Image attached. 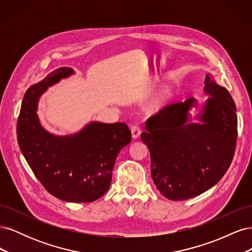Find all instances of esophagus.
Segmentation results:
<instances>
[{
  "mask_svg": "<svg viewBox=\"0 0 252 252\" xmlns=\"http://www.w3.org/2000/svg\"><path fill=\"white\" fill-rule=\"evenodd\" d=\"M131 134H132V138L133 139H138L139 136L141 135V128L139 126H132L131 127Z\"/></svg>",
  "mask_w": 252,
  "mask_h": 252,
  "instance_id": "34e87169",
  "label": "esophagus"
}]
</instances>
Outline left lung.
Listing matches in <instances>:
<instances>
[{"mask_svg": "<svg viewBox=\"0 0 252 252\" xmlns=\"http://www.w3.org/2000/svg\"><path fill=\"white\" fill-rule=\"evenodd\" d=\"M204 93L209 97L191 122L194 97L166 106L146 121L141 134L151 158V178L162 195L183 201L215 186L229 168L238 138L232 96L210 74Z\"/></svg>", "mask_w": 252, "mask_h": 252, "instance_id": "obj_1", "label": "left lung"}]
</instances>
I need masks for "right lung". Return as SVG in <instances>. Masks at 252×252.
Returning a JSON list of instances; mask_svg holds the SVG:
<instances>
[{"mask_svg":"<svg viewBox=\"0 0 252 252\" xmlns=\"http://www.w3.org/2000/svg\"><path fill=\"white\" fill-rule=\"evenodd\" d=\"M73 73L72 68L61 67L27 89L17 136L29 167L50 194L66 202L89 203L109 189L117 157L131 142V132L125 123L94 121L77 133L56 135L41 125L36 114L41 95Z\"/></svg>","mask_w":252,"mask_h":252,"instance_id":"add662e5","label":"right lung"}]
</instances>
